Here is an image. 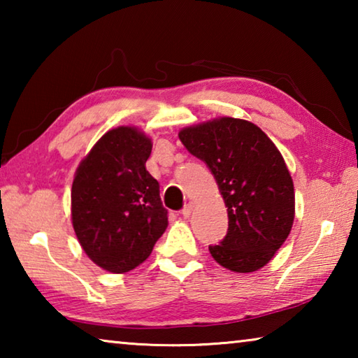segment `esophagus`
Here are the masks:
<instances>
[{
	"label": "esophagus",
	"mask_w": 358,
	"mask_h": 358,
	"mask_svg": "<svg viewBox=\"0 0 358 358\" xmlns=\"http://www.w3.org/2000/svg\"><path fill=\"white\" fill-rule=\"evenodd\" d=\"M192 210H194V203H186L185 207H183V210H181V215H183L185 217H189V215L192 213Z\"/></svg>",
	"instance_id": "34e87169"
}]
</instances>
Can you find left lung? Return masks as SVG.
<instances>
[{"label": "left lung", "instance_id": "left-lung-1", "mask_svg": "<svg viewBox=\"0 0 358 358\" xmlns=\"http://www.w3.org/2000/svg\"><path fill=\"white\" fill-rule=\"evenodd\" d=\"M181 143L213 173L227 207L229 229L208 246L224 268H262L289 237L295 216L294 181L280 150L251 121L222 117L178 132Z\"/></svg>", "mask_w": 358, "mask_h": 358}]
</instances>
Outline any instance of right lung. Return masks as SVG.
Returning <instances> with one entry per match:
<instances>
[{"label": "right lung", "instance_id": "1", "mask_svg": "<svg viewBox=\"0 0 358 358\" xmlns=\"http://www.w3.org/2000/svg\"><path fill=\"white\" fill-rule=\"evenodd\" d=\"M151 148V138L137 128L110 129L83 157L72 181L78 243L110 273H126L147 260L169 224L159 183L145 167Z\"/></svg>", "mask_w": 358, "mask_h": 358}]
</instances>
